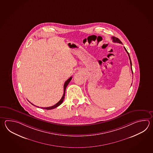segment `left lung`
<instances>
[{
    "label": "left lung",
    "mask_w": 153,
    "mask_h": 153,
    "mask_svg": "<svg viewBox=\"0 0 153 153\" xmlns=\"http://www.w3.org/2000/svg\"><path fill=\"white\" fill-rule=\"evenodd\" d=\"M112 39L113 41L114 42H117V43H119V44H122V42H121V41L118 38H115V37H114V36H112ZM124 49H125V51L126 52V53H128V56H129V59H130V65H131V70H132V74H133L132 70V63H131V58H130V55H129V53H128V52L127 51V50H126V49L125 48V47H124Z\"/></svg>",
    "instance_id": "obj_1"
}]
</instances>
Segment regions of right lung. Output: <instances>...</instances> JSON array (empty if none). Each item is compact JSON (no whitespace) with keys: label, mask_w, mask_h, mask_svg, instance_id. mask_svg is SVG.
<instances>
[{"label":"right lung","mask_w":153,"mask_h":153,"mask_svg":"<svg viewBox=\"0 0 153 153\" xmlns=\"http://www.w3.org/2000/svg\"><path fill=\"white\" fill-rule=\"evenodd\" d=\"M72 79V77H70V78L66 81L65 82V83H64V93H63V95H62V99H60L59 101L58 102V103H56V105H54V106H51V107H41V108H43V109H54V108H56L57 107H58V106L60 105L62 103V102H63V101H64V97H65V90L66 88L67 87V86H68V85L69 84V83H70V82L71 81V80ZM32 104V103H31ZM33 105H34L33 104H32ZM36 107H38V106H36Z\"/></svg>","instance_id":"right-lung-1"}]
</instances>
